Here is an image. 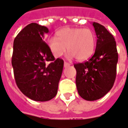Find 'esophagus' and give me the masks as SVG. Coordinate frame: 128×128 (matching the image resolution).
Wrapping results in <instances>:
<instances>
[{"label": "esophagus", "instance_id": "1", "mask_svg": "<svg viewBox=\"0 0 128 128\" xmlns=\"http://www.w3.org/2000/svg\"><path fill=\"white\" fill-rule=\"evenodd\" d=\"M70 66V63H68V62H64V67H65V68L69 67Z\"/></svg>", "mask_w": 128, "mask_h": 128}]
</instances>
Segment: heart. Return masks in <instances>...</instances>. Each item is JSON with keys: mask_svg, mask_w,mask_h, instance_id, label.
<instances>
[{"mask_svg": "<svg viewBox=\"0 0 128 128\" xmlns=\"http://www.w3.org/2000/svg\"><path fill=\"white\" fill-rule=\"evenodd\" d=\"M48 45L55 58L62 56L68 49L69 59L76 57L78 60H85L94 54L96 37L88 28H66L57 32L56 37L48 40Z\"/></svg>", "mask_w": 128, "mask_h": 128, "instance_id": "b5f03b06", "label": "heart"}]
</instances>
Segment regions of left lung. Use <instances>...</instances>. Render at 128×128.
Instances as JSON below:
<instances>
[{"mask_svg":"<svg viewBox=\"0 0 128 128\" xmlns=\"http://www.w3.org/2000/svg\"><path fill=\"white\" fill-rule=\"evenodd\" d=\"M92 25L97 37L94 54L88 61L74 66L78 94L90 101L102 98L112 89L118 62L116 44L112 34L98 22Z\"/></svg>","mask_w":128,"mask_h":128,"instance_id":"8db88e82","label":"left lung"}]
</instances>
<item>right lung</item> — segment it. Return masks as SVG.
Wrapping results in <instances>:
<instances>
[{
    "label": "right lung",
    "mask_w": 128,
    "mask_h": 128,
    "mask_svg": "<svg viewBox=\"0 0 128 128\" xmlns=\"http://www.w3.org/2000/svg\"><path fill=\"white\" fill-rule=\"evenodd\" d=\"M48 32V28L32 22L14 40L12 65L16 85L36 101H48L56 95L63 69V60L55 59L43 41Z\"/></svg>",
    "instance_id": "1"
}]
</instances>
